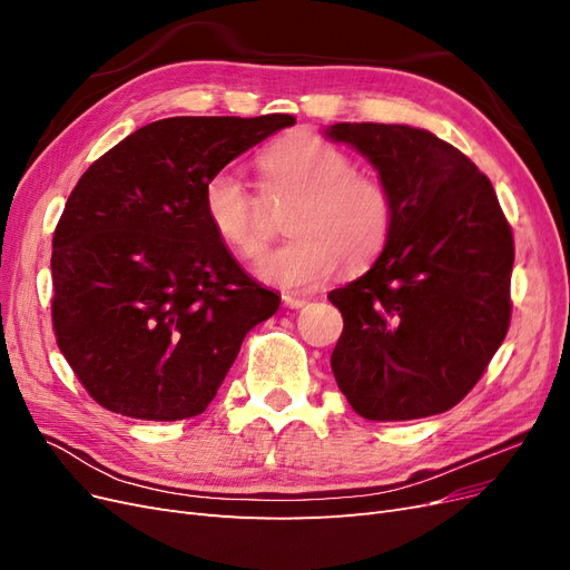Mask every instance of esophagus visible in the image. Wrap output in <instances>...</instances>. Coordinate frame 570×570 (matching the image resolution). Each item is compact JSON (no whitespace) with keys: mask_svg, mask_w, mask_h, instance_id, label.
I'll return each instance as SVG.
<instances>
[{"mask_svg":"<svg viewBox=\"0 0 570 570\" xmlns=\"http://www.w3.org/2000/svg\"><path fill=\"white\" fill-rule=\"evenodd\" d=\"M283 302H285V306H289V308H302V306L308 304V299L295 297V295H283Z\"/></svg>","mask_w":570,"mask_h":570,"instance_id":"esophagus-1","label":"esophagus"}]
</instances>
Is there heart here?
Instances as JSON below:
<instances>
[{"instance_id":"1","label":"heart","mask_w":570,"mask_h":570,"mask_svg":"<svg viewBox=\"0 0 570 570\" xmlns=\"http://www.w3.org/2000/svg\"><path fill=\"white\" fill-rule=\"evenodd\" d=\"M266 183L297 199L287 218L292 239L256 266L262 281L285 289H312L337 268L358 271L381 254L394 228V195L373 174L356 170L350 154L312 132L283 137L262 154ZM206 223L239 258L266 249L258 206L235 170L220 168L202 189Z\"/></svg>"}]
</instances>
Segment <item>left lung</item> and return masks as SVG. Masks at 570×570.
<instances>
[{
	"mask_svg": "<svg viewBox=\"0 0 570 570\" xmlns=\"http://www.w3.org/2000/svg\"><path fill=\"white\" fill-rule=\"evenodd\" d=\"M394 195V228L368 273L333 289L344 327L331 366L368 421L450 411L480 381L511 321L513 235L494 187L433 132L335 124Z\"/></svg>",
	"mask_w": 570,
	"mask_h": 570,
	"instance_id": "8db88e82",
	"label": "left lung"
}]
</instances>
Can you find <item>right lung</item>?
I'll return each instance as SVG.
<instances>
[{
  "mask_svg": "<svg viewBox=\"0 0 570 570\" xmlns=\"http://www.w3.org/2000/svg\"><path fill=\"white\" fill-rule=\"evenodd\" d=\"M295 116L154 120L85 170L51 239V321L92 400L140 421L212 404L254 325L281 297L206 223L202 189Z\"/></svg>",
  "mask_w": 570,
  "mask_h": 570,
  "instance_id": "1",
  "label": "right lung"
}]
</instances>
